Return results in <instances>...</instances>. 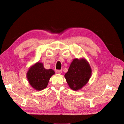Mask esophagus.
<instances>
[{
    "label": "esophagus",
    "instance_id": "1",
    "mask_svg": "<svg viewBox=\"0 0 124 124\" xmlns=\"http://www.w3.org/2000/svg\"><path fill=\"white\" fill-rule=\"evenodd\" d=\"M62 70H56L55 72L57 74H61L62 73Z\"/></svg>",
    "mask_w": 124,
    "mask_h": 124
}]
</instances>
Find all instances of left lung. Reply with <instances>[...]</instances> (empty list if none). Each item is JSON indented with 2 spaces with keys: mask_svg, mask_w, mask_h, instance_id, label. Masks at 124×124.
Returning a JSON list of instances; mask_svg holds the SVG:
<instances>
[{
  "mask_svg": "<svg viewBox=\"0 0 124 124\" xmlns=\"http://www.w3.org/2000/svg\"><path fill=\"white\" fill-rule=\"evenodd\" d=\"M92 73L90 65L85 58H75L65 74V77L70 88L78 91L87 83Z\"/></svg>",
  "mask_w": 124,
  "mask_h": 124,
  "instance_id": "left-lung-1",
  "label": "left lung"
}]
</instances>
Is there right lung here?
Wrapping results in <instances>:
<instances>
[{
  "label": "right lung",
  "instance_id": "1",
  "mask_svg": "<svg viewBox=\"0 0 124 124\" xmlns=\"http://www.w3.org/2000/svg\"><path fill=\"white\" fill-rule=\"evenodd\" d=\"M55 74L52 69H46L42 62H37L29 68L26 77L29 85L36 91H42L48 85L51 77Z\"/></svg>",
  "mask_w": 124,
  "mask_h": 124
}]
</instances>
